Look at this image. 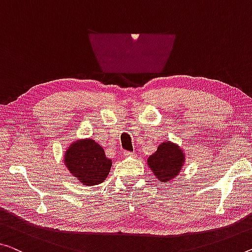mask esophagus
I'll list each match as a JSON object with an SVG mask.
<instances>
[{
    "mask_svg": "<svg viewBox=\"0 0 252 252\" xmlns=\"http://www.w3.org/2000/svg\"><path fill=\"white\" fill-rule=\"evenodd\" d=\"M124 156H125V158L134 157V153L133 152H129V151H125V152H124Z\"/></svg>",
    "mask_w": 252,
    "mask_h": 252,
    "instance_id": "obj_1",
    "label": "esophagus"
}]
</instances>
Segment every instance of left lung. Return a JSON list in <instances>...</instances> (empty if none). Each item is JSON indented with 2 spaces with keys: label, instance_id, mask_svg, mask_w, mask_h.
I'll return each mask as SVG.
<instances>
[{
  "label": "left lung",
  "instance_id": "8db88e82",
  "mask_svg": "<svg viewBox=\"0 0 252 252\" xmlns=\"http://www.w3.org/2000/svg\"><path fill=\"white\" fill-rule=\"evenodd\" d=\"M185 162V153L176 143L163 142L148 158V164L154 176L162 183L171 181L179 175Z\"/></svg>",
  "mask_w": 252,
  "mask_h": 252
}]
</instances>
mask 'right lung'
I'll use <instances>...</instances> for the list:
<instances>
[{
	"label": "right lung",
	"mask_w": 252,
	"mask_h": 252,
	"mask_svg": "<svg viewBox=\"0 0 252 252\" xmlns=\"http://www.w3.org/2000/svg\"><path fill=\"white\" fill-rule=\"evenodd\" d=\"M64 162L69 172L81 184L94 186L103 183L111 168L104 150L91 138L79 139L65 151Z\"/></svg>",
	"instance_id": "1"
}]
</instances>
